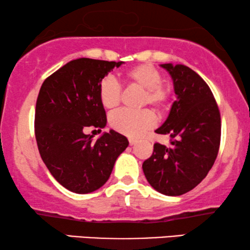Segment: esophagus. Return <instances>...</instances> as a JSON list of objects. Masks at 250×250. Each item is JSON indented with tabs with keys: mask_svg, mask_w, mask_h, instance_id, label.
<instances>
[{
	"mask_svg": "<svg viewBox=\"0 0 250 250\" xmlns=\"http://www.w3.org/2000/svg\"><path fill=\"white\" fill-rule=\"evenodd\" d=\"M128 141H129V145H131V146H134V145H136V143H138V140H135V139H129Z\"/></svg>",
	"mask_w": 250,
	"mask_h": 250,
	"instance_id": "obj_1",
	"label": "esophagus"
}]
</instances>
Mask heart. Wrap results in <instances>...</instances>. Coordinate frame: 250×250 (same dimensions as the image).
<instances>
[{
	"instance_id": "b5f03b06",
	"label": "heart",
	"mask_w": 250,
	"mask_h": 250,
	"mask_svg": "<svg viewBox=\"0 0 250 250\" xmlns=\"http://www.w3.org/2000/svg\"><path fill=\"white\" fill-rule=\"evenodd\" d=\"M129 86L141 88L139 105L151 104L160 115L166 114L173 102V91L163 82V74L150 63H141L129 68L123 74ZM99 98L105 109L114 110L121 104L122 87L112 76L102 78L99 84ZM156 124V116L150 109L139 111L121 110L110 116L111 127L129 138H139Z\"/></svg>"
}]
</instances>
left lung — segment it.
Listing matches in <instances>:
<instances>
[{
	"label": "left lung",
	"mask_w": 250,
	"mask_h": 250,
	"mask_svg": "<svg viewBox=\"0 0 250 250\" xmlns=\"http://www.w3.org/2000/svg\"><path fill=\"white\" fill-rule=\"evenodd\" d=\"M177 99L165 123L156 129L169 134L170 146L155 143L143 173L153 189L166 196L192 190L213 167L221 142V114L206 82L184 64L164 63Z\"/></svg>",
	"instance_id": "1"
}]
</instances>
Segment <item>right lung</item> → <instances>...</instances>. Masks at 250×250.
<instances>
[{"label": "right lung", "mask_w": 250, "mask_h": 250, "mask_svg": "<svg viewBox=\"0 0 250 250\" xmlns=\"http://www.w3.org/2000/svg\"><path fill=\"white\" fill-rule=\"evenodd\" d=\"M122 63L80 58L50 75L41 86L35 109L37 146L52 176L71 192L90 193L104 186L128 146L114 129L97 141L83 131L97 127L101 132L107 124L99 84Z\"/></svg>", "instance_id": "obj_1"}]
</instances>
